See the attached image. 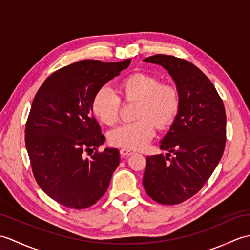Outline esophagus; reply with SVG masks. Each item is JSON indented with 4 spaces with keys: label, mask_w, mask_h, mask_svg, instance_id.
<instances>
[{
    "label": "esophagus",
    "mask_w": 250,
    "mask_h": 250,
    "mask_svg": "<svg viewBox=\"0 0 250 250\" xmlns=\"http://www.w3.org/2000/svg\"><path fill=\"white\" fill-rule=\"evenodd\" d=\"M132 154H133V152L130 151V150H127V149H121L120 150V155L124 156V158H126V156H130Z\"/></svg>",
    "instance_id": "1"
}]
</instances>
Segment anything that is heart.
Returning a JSON list of instances; mask_svg holds the SVG:
<instances>
[{"mask_svg": "<svg viewBox=\"0 0 250 250\" xmlns=\"http://www.w3.org/2000/svg\"><path fill=\"white\" fill-rule=\"evenodd\" d=\"M119 96L125 102H135L137 119L109 132L113 146L127 150L144 149L154 135V125L160 130L172 124L180 107L179 92L175 86L160 83L152 74L136 72L118 84ZM91 109L102 124L113 125L118 121L120 98L106 86L99 88L91 100Z\"/></svg>", "mask_w": 250, "mask_h": 250, "instance_id": "1", "label": "heart"}]
</instances>
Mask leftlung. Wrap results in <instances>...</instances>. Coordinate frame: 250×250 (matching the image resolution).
I'll return each instance as SVG.
<instances>
[{"label": "left lung", "mask_w": 250, "mask_h": 250, "mask_svg": "<svg viewBox=\"0 0 250 250\" xmlns=\"http://www.w3.org/2000/svg\"><path fill=\"white\" fill-rule=\"evenodd\" d=\"M144 62L160 65L177 86L180 107L160 147L166 155L147 156L143 184L162 205H178L202 188L222 159L226 145L223 100L194 63L158 54Z\"/></svg>", "instance_id": "8db88e82"}]
</instances>
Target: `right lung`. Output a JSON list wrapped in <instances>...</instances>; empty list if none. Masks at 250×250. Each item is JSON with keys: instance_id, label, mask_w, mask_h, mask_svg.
Instances as JSON below:
<instances>
[{"instance_id": "right-lung-1", "label": "right lung", "mask_w": 250, "mask_h": 250, "mask_svg": "<svg viewBox=\"0 0 250 250\" xmlns=\"http://www.w3.org/2000/svg\"><path fill=\"white\" fill-rule=\"evenodd\" d=\"M131 60H85L52 73L35 96L25 125V146L34 177L60 205L82 210L105 194L118 149L84 158L105 141L91 109L95 92L129 67Z\"/></svg>"}]
</instances>
